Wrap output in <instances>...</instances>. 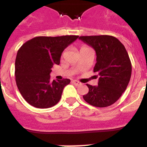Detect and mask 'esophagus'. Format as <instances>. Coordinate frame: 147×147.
<instances>
[{
	"instance_id": "34e87169",
	"label": "esophagus",
	"mask_w": 147,
	"mask_h": 147,
	"mask_svg": "<svg viewBox=\"0 0 147 147\" xmlns=\"http://www.w3.org/2000/svg\"><path fill=\"white\" fill-rule=\"evenodd\" d=\"M72 83H74L75 85H80V84H81V83H80L79 81H77V80H73Z\"/></svg>"
}]
</instances>
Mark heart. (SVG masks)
Segmentation results:
<instances>
[{
	"mask_svg": "<svg viewBox=\"0 0 147 147\" xmlns=\"http://www.w3.org/2000/svg\"><path fill=\"white\" fill-rule=\"evenodd\" d=\"M88 45H81V47H80V51H83V50H85V49H88Z\"/></svg>",
	"mask_w": 147,
	"mask_h": 147,
	"instance_id": "obj_1",
	"label": "heart"
}]
</instances>
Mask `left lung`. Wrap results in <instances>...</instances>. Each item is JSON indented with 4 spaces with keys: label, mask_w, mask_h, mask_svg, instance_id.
Returning a JSON list of instances; mask_svg holds the SVG:
<instances>
[{
    "label": "left lung",
    "mask_w": 147,
    "mask_h": 147,
    "mask_svg": "<svg viewBox=\"0 0 147 147\" xmlns=\"http://www.w3.org/2000/svg\"><path fill=\"white\" fill-rule=\"evenodd\" d=\"M79 39L96 51L93 72L99 76L97 86L87 84L89 91L83 98L94 107L110 106L125 91L130 80L132 64L128 53L116 37L110 35L81 36Z\"/></svg>",
    "instance_id": "left-lung-1"
}]
</instances>
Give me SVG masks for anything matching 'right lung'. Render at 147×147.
<instances>
[{
  "label": "right lung",
  "mask_w": 147,
  "mask_h": 147,
  "mask_svg": "<svg viewBox=\"0 0 147 147\" xmlns=\"http://www.w3.org/2000/svg\"><path fill=\"white\" fill-rule=\"evenodd\" d=\"M79 36L36 37L23 44L15 59V80L18 90L29 105L49 108L59 102L62 90L71 80H50L51 67L59 65L62 51Z\"/></svg>",
  "instance_id": "obj_1"
}]
</instances>
